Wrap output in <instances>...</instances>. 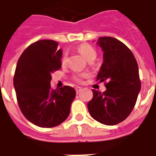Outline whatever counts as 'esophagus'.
<instances>
[{
	"label": "esophagus",
	"instance_id": "34e87169",
	"mask_svg": "<svg viewBox=\"0 0 156 156\" xmlns=\"http://www.w3.org/2000/svg\"><path fill=\"white\" fill-rule=\"evenodd\" d=\"M81 90H82V88L80 87H76V94H79Z\"/></svg>",
	"mask_w": 156,
	"mask_h": 156
}]
</instances>
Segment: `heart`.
<instances>
[{
  "label": "heart",
  "mask_w": 156,
  "mask_h": 156,
  "mask_svg": "<svg viewBox=\"0 0 156 156\" xmlns=\"http://www.w3.org/2000/svg\"><path fill=\"white\" fill-rule=\"evenodd\" d=\"M79 52H80L81 55L87 59V60H90V59H95L97 57V52L96 50L93 48L91 45H87V44H83L78 48ZM62 64H65L66 62V55H64L62 58ZM88 76L87 73H77L73 76V80L76 82H81L83 78L87 77Z\"/></svg>",
  "instance_id": "heart-1"
}]
</instances>
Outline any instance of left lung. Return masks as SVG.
Segmentation results:
<instances>
[{"instance_id":"obj_1","label":"left lung","mask_w":156,"mask_h":156,"mask_svg":"<svg viewBox=\"0 0 156 156\" xmlns=\"http://www.w3.org/2000/svg\"><path fill=\"white\" fill-rule=\"evenodd\" d=\"M97 43L104 52L97 80L107 82V90L104 93L93 90L87 108L98 122L115 125L129 116L136 104L141 90L138 63L131 50L117 38L101 37Z\"/></svg>"}]
</instances>
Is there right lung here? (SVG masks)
<instances>
[{
    "mask_svg": "<svg viewBox=\"0 0 156 156\" xmlns=\"http://www.w3.org/2000/svg\"><path fill=\"white\" fill-rule=\"evenodd\" d=\"M53 40H39L27 47L17 63L14 87L18 106L28 121L41 128L63 122L76 97L74 88L52 90V73L61 68L62 49Z\"/></svg>",
    "mask_w": 156,
    "mask_h": 156,
    "instance_id": "obj_1",
    "label": "right lung"
}]
</instances>
